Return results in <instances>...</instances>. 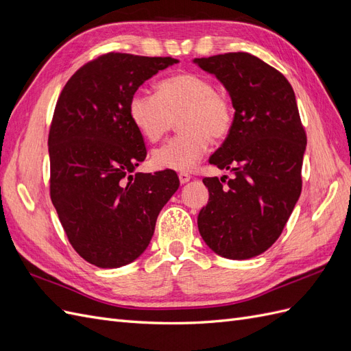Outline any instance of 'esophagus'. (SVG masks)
<instances>
[{"label": "esophagus", "instance_id": "esophagus-1", "mask_svg": "<svg viewBox=\"0 0 351 351\" xmlns=\"http://www.w3.org/2000/svg\"><path fill=\"white\" fill-rule=\"evenodd\" d=\"M178 180H180V183H182V184H186L187 182H190V176L187 173H180Z\"/></svg>", "mask_w": 351, "mask_h": 351}]
</instances>
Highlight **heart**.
Returning <instances> with one entry per match:
<instances>
[{"label": "heart", "instance_id": "1", "mask_svg": "<svg viewBox=\"0 0 351 351\" xmlns=\"http://www.w3.org/2000/svg\"><path fill=\"white\" fill-rule=\"evenodd\" d=\"M129 117L146 141L158 142L178 122L182 134L152 152L159 169L190 171L204 158L209 139L219 141L230 133L232 107L215 92L208 79L193 73H178L156 84V95L134 92Z\"/></svg>", "mask_w": 351, "mask_h": 351}]
</instances>
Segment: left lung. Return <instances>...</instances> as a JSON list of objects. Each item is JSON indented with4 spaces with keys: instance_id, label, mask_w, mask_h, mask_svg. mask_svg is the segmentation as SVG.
Listing matches in <instances>:
<instances>
[{
    "instance_id": "left-lung-1",
    "label": "left lung",
    "mask_w": 351,
    "mask_h": 351,
    "mask_svg": "<svg viewBox=\"0 0 351 351\" xmlns=\"http://www.w3.org/2000/svg\"><path fill=\"white\" fill-rule=\"evenodd\" d=\"M215 76L234 108L231 130L209 162L234 174L204 178L208 205L199 212L202 239L217 254L243 261L268 250L302 193L306 133L295 95L282 74L247 52L195 58Z\"/></svg>"
}]
</instances>
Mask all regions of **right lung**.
Here are the masks:
<instances>
[{
  "instance_id": "right-lung-1",
  "label": "right lung",
  "mask_w": 351,
  "mask_h": 351,
  "mask_svg": "<svg viewBox=\"0 0 351 351\" xmlns=\"http://www.w3.org/2000/svg\"><path fill=\"white\" fill-rule=\"evenodd\" d=\"M177 62L110 52L74 73L57 101L48 137L51 200L74 250L98 268L141 256L180 186L171 169L133 174L146 147L129 117L132 95Z\"/></svg>"
}]
</instances>
